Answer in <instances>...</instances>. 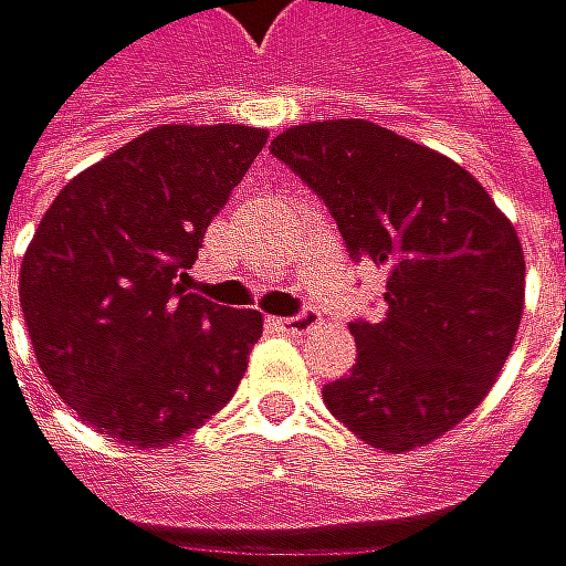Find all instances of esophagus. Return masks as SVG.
<instances>
[{"mask_svg":"<svg viewBox=\"0 0 566 566\" xmlns=\"http://www.w3.org/2000/svg\"><path fill=\"white\" fill-rule=\"evenodd\" d=\"M276 325L286 332V335H308V332H315L318 325H322V318H318V312L315 308H305L300 315H290V318H276Z\"/></svg>","mask_w":566,"mask_h":566,"instance_id":"1","label":"esophagus"}]
</instances>
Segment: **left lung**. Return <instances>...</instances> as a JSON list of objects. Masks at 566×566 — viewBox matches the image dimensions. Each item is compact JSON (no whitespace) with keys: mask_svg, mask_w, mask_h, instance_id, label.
<instances>
[{"mask_svg":"<svg viewBox=\"0 0 566 566\" xmlns=\"http://www.w3.org/2000/svg\"><path fill=\"white\" fill-rule=\"evenodd\" d=\"M270 150L325 199L347 251L386 273L384 318L350 322L357 364L325 406L377 451L424 448L483 402L515 344V224L461 164L377 122H305Z\"/></svg>","mask_w":566,"mask_h":566,"instance_id":"8db88e82","label":"left lung"}]
</instances>
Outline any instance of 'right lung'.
<instances>
[{"instance_id": "1", "label": "right lung", "mask_w": 566, "mask_h": 566, "mask_svg": "<svg viewBox=\"0 0 566 566\" xmlns=\"http://www.w3.org/2000/svg\"><path fill=\"white\" fill-rule=\"evenodd\" d=\"M263 144L254 125H160L44 212L21 258V312L48 384L99 434L167 448L234 396L263 315L186 293V270Z\"/></svg>"}]
</instances>
